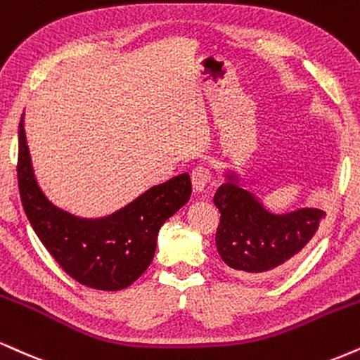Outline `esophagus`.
Here are the masks:
<instances>
[{"label":"esophagus","mask_w":360,"mask_h":360,"mask_svg":"<svg viewBox=\"0 0 360 360\" xmlns=\"http://www.w3.org/2000/svg\"><path fill=\"white\" fill-rule=\"evenodd\" d=\"M211 181H213V174H211V171L207 167L198 166L193 169L191 183H193V188L196 193L205 191V188L211 183Z\"/></svg>","instance_id":"obj_1"}]
</instances>
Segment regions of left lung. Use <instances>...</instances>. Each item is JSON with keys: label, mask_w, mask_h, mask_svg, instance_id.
Here are the masks:
<instances>
[{"label": "left lung", "mask_w": 360, "mask_h": 360, "mask_svg": "<svg viewBox=\"0 0 360 360\" xmlns=\"http://www.w3.org/2000/svg\"><path fill=\"white\" fill-rule=\"evenodd\" d=\"M214 205L221 213L216 229L219 257L250 278L274 271L300 253L326 218V211L317 206L270 213L253 193L238 184L235 172H228L226 183L218 188Z\"/></svg>", "instance_id": "obj_1"}]
</instances>
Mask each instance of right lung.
<instances>
[{"label":"right lung","mask_w":360,"mask_h":360,"mask_svg":"<svg viewBox=\"0 0 360 360\" xmlns=\"http://www.w3.org/2000/svg\"><path fill=\"white\" fill-rule=\"evenodd\" d=\"M16 171L21 205L43 246L73 280L105 292L129 287L144 274L154 258L159 229L191 196L189 174H179L147 189L114 214L77 218L51 205L41 193L33 174L23 117Z\"/></svg>","instance_id":"obj_1"}]
</instances>
